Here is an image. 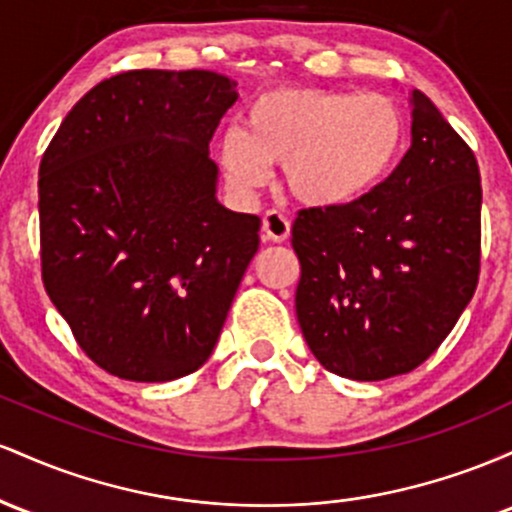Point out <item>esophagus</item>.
<instances>
[{"label": "esophagus", "mask_w": 512, "mask_h": 512, "mask_svg": "<svg viewBox=\"0 0 512 512\" xmlns=\"http://www.w3.org/2000/svg\"><path fill=\"white\" fill-rule=\"evenodd\" d=\"M290 237V220L278 210H268L263 215V239L285 241Z\"/></svg>", "instance_id": "obj_1"}]
</instances>
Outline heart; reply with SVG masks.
I'll return each mask as SVG.
<instances>
[{
  "label": "heart",
  "mask_w": 512,
  "mask_h": 512,
  "mask_svg": "<svg viewBox=\"0 0 512 512\" xmlns=\"http://www.w3.org/2000/svg\"><path fill=\"white\" fill-rule=\"evenodd\" d=\"M404 142L399 106L384 94L275 89L249 103L244 130L220 137L229 186L251 195L285 164L290 193L304 205L336 208L384 179Z\"/></svg>",
  "instance_id": "1"
}]
</instances>
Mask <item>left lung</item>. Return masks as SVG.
<instances>
[{
	"label": "left lung",
	"mask_w": 512,
	"mask_h": 512,
	"mask_svg": "<svg viewBox=\"0 0 512 512\" xmlns=\"http://www.w3.org/2000/svg\"><path fill=\"white\" fill-rule=\"evenodd\" d=\"M411 108V147L380 186L353 203L300 210L292 225L304 341L348 380L421 365L479 283V164L426 94L413 91Z\"/></svg>",
	"instance_id": "1"
}]
</instances>
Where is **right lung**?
Here are the masks:
<instances>
[{
  "label": "right lung",
  "instance_id": "add662e5",
  "mask_svg": "<svg viewBox=\"0 0 512 512\" xmlns=\"http://www.w3.org/2000/svg\"><path fill=\"white\" fill-rule=\"evenodd\" d=\"M237 99L217 72H123L84 94L45 149V290L84 353L120 380L198 370L258 251L261 220L217 200L210 159Z\"/></svg>",
  "mask_w": 512,
  "mask_h": 512
}]
</instances>
